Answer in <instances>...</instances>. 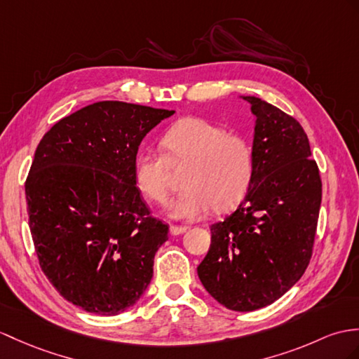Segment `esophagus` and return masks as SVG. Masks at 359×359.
Returning a JSON list of instances; mask_svg holds the SVG:
<instances>
[{"label": "esophagus", "mask_w": 359, "mask_h": 359, "mask_svg": "<svg viewBox=\"0 0 359 359\" xmlns=\"http://www.w3.org/2000/svg\"><path fill=\"white\" fill-rule=\"evenodd\" d=\"M187 230H189L187 225H170V233L175 234V236L182 234V233L187 231Z\"/></svg>", "instance_id": "34e87169"}]
</instances>
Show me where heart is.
Wrapping results in <instances>:
<instances>
[{
	"label": "heart",
	"instance_id": "heart-1",
	"mask_svg": "<svg viewBox=\"0 0 359 359\" xmlns=\"http://www.w3.org/2000/svg\"><path fill=\"white\" fill-rule=\"evenodd\" d=\"M163 154L144 151L137 155V189L155 204L169 201L170 168H182V191L170 205L178 219H194L210 208L222 213L247 195L255 177V151L248 140L212 123L187 117L165 130Z\"/></svg>",
	"mask_w": 359,
	"mask_h": 359
}]
</instances>
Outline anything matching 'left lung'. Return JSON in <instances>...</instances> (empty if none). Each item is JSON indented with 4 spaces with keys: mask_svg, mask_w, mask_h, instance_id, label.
Instances as JSON below:
<instances>
[{
    "mask_svg": "<svg viewBox=\"0 0 359 359\" xmlns=\"http://www.w3.org/2000/svg\"><path fill=\"white\" fill-rule=\"evenodd\" d=\"M255 177L233 213L210 226L199 280L226 309L264 308L300 280L316 242L321 178L308 135L294 117L257 97Z\"/></svg>",
    "mask_w": 359,
    "mask_h": 359,
    "instance_id": "left-lung-1",
    "label": "left lung"
}]
</instances>
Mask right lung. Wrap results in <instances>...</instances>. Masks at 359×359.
Masks as SVG:
<instances>
[{
  "instance_id": "obj_1",
  "label": "right lung",
  "mask_w": 359,
  "mask_h": 359,
  "mask_svg": "<svg viewBox=\"0 0 359 359\" xmlns=\"http://www.w3.org/2000/svg\"><path fill=\"white\" fill-rule=\"evenodd\" d=\"M173 111L97 102L64 117L39 142L25 180L41 269L65 300L97 316L134 306L151 283L169 225L134 181L138 146Z\"/></svg>"
}]
</instances>
